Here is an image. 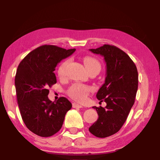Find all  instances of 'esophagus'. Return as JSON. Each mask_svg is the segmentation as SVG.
<instances>
[{
  "mask_svg": "<svg viewBox=\"0 0 160 160\" xmlns=\"http://www.w3.org/2000/svg\"><path fill=\"white\" fill-rule=\"evenodd\" d=\"M73 108H83L82 105H78V104H77V103H73Z\"/></svg>",
  "mask_w": 160,
  "mask_h": 160,
  "instance_id": "obj_1",
  "label": "esophagus"
}]
</instances>
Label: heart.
I'll return each instance as SVG.
<instances>
[{"label":"heart","mask_w":160,"mask_h":160,"mask_svg":"<svg viewBox=\"0 0 160 160\" xmlns=\"http://www.w3.org/2000/svg\"><path fill=\"white\" fill-rule=\"evenodd\" d=\"M69 63L68 60L63 61L58 69V74L59 76H63L66 73V71ZM84 63L85 65L86 68L87 69L97 67L100 69V64L99 61L94 58L87 56L84 58ZM90 89L87 86L82 84H74L68 90V94L71 97H72L73 99L78 102H83L85 100L86 97H87L88 93H89Z\"/></svg>","instance_id":"heart-1"}]
</instances>
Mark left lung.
<instances>
[{"label": "left lung", "mask_w": 160, "mask_h": 160, "mask_svg": "<svg viewBox=\"0 0 160 160\" xmlns=\"http://www.w3.org/2000/svg\"><path fill=\"white\" fill-rule=\"evenodd\" d=\"M89 50L103 56L105 61V83L96 97L107 105L92 107L99 117L89 131L97 137L105 138L117 133L128 118L138 89V71L131 58L115 46L104 45Z\"/></svg>", "instance_id": "obj_1"}]
</instances>
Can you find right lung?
<instances>
[{
  "label": "right lung",
  "instance_id": "add662e5",
  "mask_svg": "<svg viewBox=\"0 0 160 160\" xmlns=\"http://www.w3.org/2000/svg\"><path fill=\"white\" fill-rule=\"evenodd\" d=\"M75 50L45 45L30 52L18 65L15 87L20 113L27 128L38 136L49 137L58 132L72 108L66 97L52 102L48 95V87L57 82L55 67Z\"/></svg>",
  "mask_w": 160,
  "mask_h": 160
}]
</instances>
